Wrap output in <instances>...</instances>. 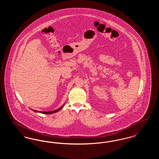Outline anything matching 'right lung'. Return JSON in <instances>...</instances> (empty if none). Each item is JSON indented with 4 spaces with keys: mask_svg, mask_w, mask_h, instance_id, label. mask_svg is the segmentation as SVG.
I'll list each match as a JSON object with an SVG mask.
<instances>
[{
    "mask_svg": "<svg viewBox=\"0 0 159 159\" xmlns=\"http://www.w3.org/2000/svg\"><path fill=\"white\" fill-rule=\"evenodd\" d=\"M63 106H64V105H63ZM62 107H63V106L61 107L60 108H59L58 109L55 110H53V111H38L34 110H33V111H34V112H38V113H40L42 114H50L54 113H56V112L60 111Z\"/></svg>",
    "mask_w": 159,
    "mask_h": 159,
    "instance_id": "right-lung-1",
    "label": "right lung"
}]
</instances>
